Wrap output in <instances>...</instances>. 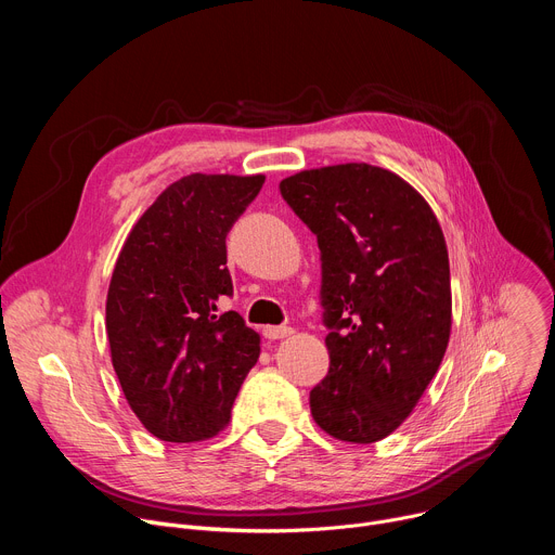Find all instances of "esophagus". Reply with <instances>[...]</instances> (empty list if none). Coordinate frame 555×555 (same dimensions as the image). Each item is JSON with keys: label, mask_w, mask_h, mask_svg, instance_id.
Wrapping results in <instances>:
<instances>
[{"label": "esophagus", "mask_w": 555, "mask_h": 555, "mask_svg": "<svg viewBox=\"0 0 555 555\" xmlns=\"http://www.w3.org/2000/svg\"><path fill=\"white\" fill-rule=\"evenodd\" d=\"M292 334H294L292 327H272V325L263 327V336H266L268 340H281V338H287V336H292Z\"/></svg>", "instance_id": "34e87169"}]
</instances>
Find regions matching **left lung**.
<instances>
[{
  "instance_id": "8db88e82",
  "label": "left lung",
  "mask_w": 555,
  "mask_h": 555,
  "mask_svg": "<svg viewBox=\"0 0 555 555\" xmlns=\"http://www.w3.org/2000/svg\"><path fill=\"white\" fill-rule=\"evenodd\" d=\"M281 195L315 234L330 373L313 422L349 443L388 437L435 377L452 327L450 263L428 202L364 163L300 171Z\"/></svg>"
}]
</instances>
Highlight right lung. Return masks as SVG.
Here are the masks:
<instances>
[{
  "instance_id": "right-lung-1",
  "label": "right lung",
  "mask_w": 555,
  "mask_h": 555,
  "mask_svg": "<svg viewBox=\"0 0 555 555\" xmlns=\"http://www.w3.org/2000/svg\"><path fill=\"white\" fill-rule=\"evenodd\" d=\"M263 176L193 173L173 182L129 232L105 307L112 364L125 398L157 439L191 443L230 422L259 360V334L236 311L225 234L259 195Z\"/></svg>"
}]
</instances>
